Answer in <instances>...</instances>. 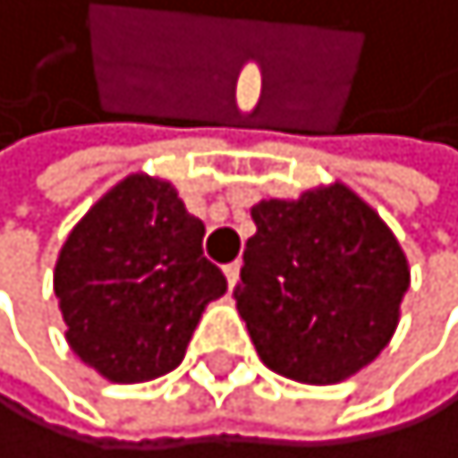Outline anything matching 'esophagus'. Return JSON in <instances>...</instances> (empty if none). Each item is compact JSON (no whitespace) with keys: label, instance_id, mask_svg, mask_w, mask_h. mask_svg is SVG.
Segmentation results:
<instances>
[{"label":"esophagus","instance_id":"obj_1","mask_svg":"<svg viewBox=\"0 0 458 458\" xmlns=\"http://www.w3.org/2000/svg\"><path fill=\"white\" fill-rule=\"evenodd\" d=\"M223 273H226L229 288H235V285H238V276H241V261H232V265L223 267Z\"/></svg>","mask_w":458,"mask_h":458}]
</instances>
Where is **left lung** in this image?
I'll use <instances>...</instances> for the list:
<instances>
[{
  "mask_svg": "<svg viewBox=\"0 0 458 458\" xmlns=\"http://www.w3.org/2000/svg\"><path fill=\"white\" fill-rule=\"evenodd\" d=\"M238 311L276 374L332 386L388 347L409 291V261L382 217L347 185L252 206Z\"/></svg>",
  "mask_w": 458,
  "mask_h": 458,
  "instance_id": "8db88e82",
  "label": "left lung"
}]
</instances>
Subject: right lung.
Masks as SVG:
<instances>
[{
    "mask_svg": "<svg viewBox=\"0 0 458 458\" xmlns=\"http://www.w3.org/2000/svg\"><path fill=\"white\" fill-rule=\"evenodd\" d=\"M199 217L147 173L117 182L64 241L55 261L67 344L111 382H147L185 359L226 276L202 256Z\"/></svg>",
    "mask_w": 458,
    "mask_h": 458,
    "instance_id": "add662e5",
    "label": "right lung"
}]
</instances>
